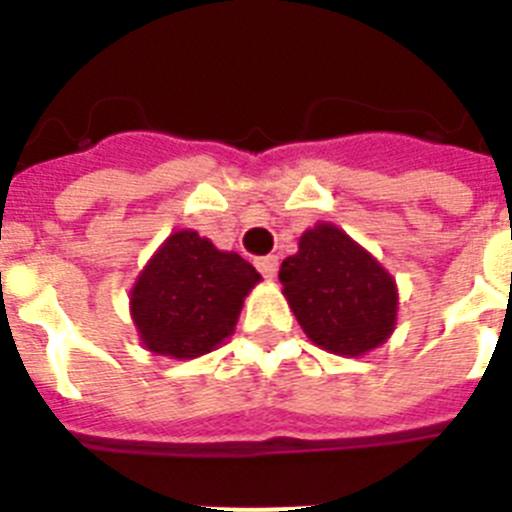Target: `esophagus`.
I'll return each mask as SVG.
<instances>
[{
	"instance_id": "esophagus-1",
	"label": "esophagus",
	"mask_w": 512,
	"mask_h": 512,
	"mask_svg": "<svg viewBox=\"0 0 512 512\" xmlns=\"http://www.w3.org/2000/svg\"><path fill=\"white\" fill-rule=\"evenodd\" d=\"M256 269H259L266 279H274L279 271V259L277 256H261V259H256Z\"/></svg>"
}]
</instances>
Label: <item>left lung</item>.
Segmentation results:
<instances>
[{
	"mask_svg": "<svg viewBox=\"0 0 512 512\" xmlns=\"http://www.w3.org/2000/svg\"><path fill=\"white\" fill-rule=\"evenodd\" d=\"M279 282L305 336L330 354H369L397 325L395 277L333 223L300 235L295 256L282 261Z\"/></svg>",
	"mask_w": 512,
	"mask_h": 512,
	"instance_id": "8db88e82",
	"label": "left lung"
}]
</instances>
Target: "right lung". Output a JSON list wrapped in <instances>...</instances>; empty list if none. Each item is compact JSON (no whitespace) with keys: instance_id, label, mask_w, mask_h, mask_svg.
Here are the masks:
<instances>
[{"instance_id":"obj_1","label":"right lung","mask_w":512,"mask_h":512,"mask_svg":"<svg viewBox=\"0 0 512 512\" xmlns=\"http://www.w3.org/2000/svg\"><path fill=\"white\" fill-rule=\"evenodd\" d=\"M261 274L197 230H174L130 289L140 343L158 356L197 359L233 336L243 300Z\"/></svg>"}]
</instances>
